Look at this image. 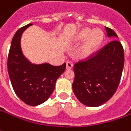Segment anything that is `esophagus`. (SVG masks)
I'll list each match as a JSON object with an SVG mask.
<instances>
[{
    "instance_id": "1",
    "label": "esophagus",
    "mask_w": 131,
    "mask_h": 131,
    "mask_svg": "<svg viewBox=\"0 0 131 131\" xmlns=\"http://www.w3.org/2000/svg\"><path fill=\"white\" fill-rule=\"evenodd\" d=\"M72 67H73V64H72V63L70 62V61H67L66 63V67H67V70H70V69L72 68Z\"/></svg>"
}]
</instances>
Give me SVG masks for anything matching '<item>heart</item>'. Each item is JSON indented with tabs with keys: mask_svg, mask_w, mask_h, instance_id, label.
Here are the masks:
<instances>
[{
	"mask_svg": "<svg viewBox=\"0 0 131 131\" xmlns=\"http://www.w3.org/2000/svg\"><path fill=\"white\" fill-rule=\"evenodd\" d=\"M103 33L100 30H92L90 28H84L77 34L75 40L77 42H84L81 46L78 54L81 58L86 59L91 56L98 49L103 40Z\"/></svg>",
	"mask_w": 131,
	"mask_h": 131,
	"instance_id": "heart-1",
	"label": "heart"
}]
</instances>
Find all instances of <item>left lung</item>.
<instances>
[{
	"instance_id": "left-lung-1",
	"label": "left lung",
	"mask_w": 131,
	"mask_h": 131,
	"mask_svg": "<svg viewBox=\"0 0 131 131\" xmlns=\"http://www.w3.org/2000/svg\"><path fill=\"white\" fill-rule=\"evenodd\" d=\"M105 31L108 37H118L111 28L105 27ZM124 61L122 45L114 39L94 56L76 63L72 90L78 100L86 106L97 107L111 99L120 81Z\"/></svg>"
}]
</instances>
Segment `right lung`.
<instances>
[{"mask_svg": "<svg viewBox=\"0 0 131 131\" xmlns=\"http://www.w3.org/2000/svg\"><path fill=\"white\" fill-rule=\"evenodd\" d=\"M32 24L20 28L12 39L8 56V72L14 92L28 105H40L53 92L56 80L64 72L66 64H32L23 53L21 37Z\"/></svg>", "mask_w": 131, "mask_h": 131, "instance_id": "obj_1", "label": "right lung"}]
</instances>
